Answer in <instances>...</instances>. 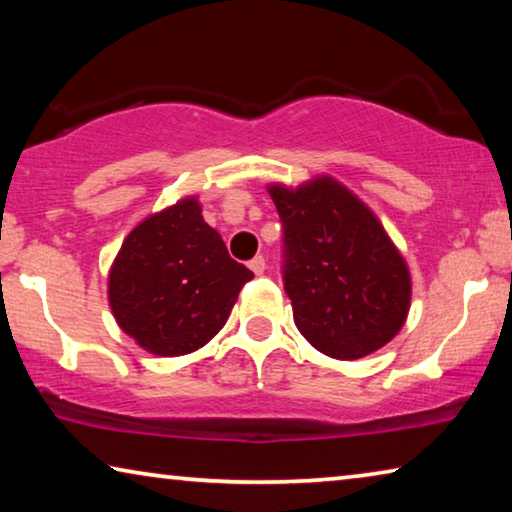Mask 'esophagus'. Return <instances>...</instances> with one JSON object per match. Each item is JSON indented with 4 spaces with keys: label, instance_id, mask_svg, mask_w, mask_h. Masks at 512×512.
<instances>
[{
    "label": "esophagus",
    "instance_id": "obj_1",
    "mask_svg": "<svg viewBox=\"0 0 512 512\" xmlns=\"http://www.w3.org/2000/svg\"><path fill=\"white\" fill-rule=\"evenodd\" d=\"M248 266H250V271H253L255 275H262L266 271V259L262 255H257V257L250 259Z\"/></svg>",
    "mask_w": 512,
    "mask_h": 512
}]
</instances>
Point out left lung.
<instances>
[{"mask_svg": "<svg viewBox=\"0 0 512 512\" xmlns=\"http://www.w3.org/2000/svg\"><path fill=\"white\" fill-rule=\"evenodd\" d=\"M282 221V282L300 334L334 359H359L400 332L411 277L377 216L332 178L271 187Z\"/></svg>", "mask_w": 512, "mask_h": 512, "instance_id": "left-lung-1", "label": "left lung"}]
</instances>
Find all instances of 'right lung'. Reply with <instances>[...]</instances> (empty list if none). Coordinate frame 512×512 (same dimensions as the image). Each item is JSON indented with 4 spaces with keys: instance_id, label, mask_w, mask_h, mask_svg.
I'll list each match as a JSON object with an SVG mask.
<instances>
[{
    "instance_id": "1",
    "label": "right lung",
    "mask_w": 512,
    "mask_h": 512,
    "mask_svg": "<svg viewBox=\"0 0 512 512\" xmlns=\"http://www.w3.org/2000/svg\"><path fill=\"white\" fill-rule=\"evenodd\" d=\"M253 271L228 255L196 198L149 216L112 264L108 298L119 327L160 357L214 339Z\"/></svg>"
}]
</instances>
